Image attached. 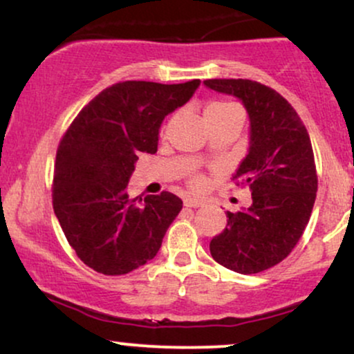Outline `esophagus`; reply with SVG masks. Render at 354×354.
Returning <instances> with one entry per match:
<instances>
[{
    "instance_id": "34e87169",
    "label": "esophagus",
    "mask_w": 354,
    "mask_h": 354,
    "mask_svg": "<svg viewBox=\"0 0 354 354\" xmlns=\"http://www.w3.org/2000/svg\"><path fill=\"white\" fill-rule=\"evenodd\" d=\"M184 205H185V207L198 208V207H203L205 202H203V200H200V198H185Z\"/></svg>"
}]
</instances>
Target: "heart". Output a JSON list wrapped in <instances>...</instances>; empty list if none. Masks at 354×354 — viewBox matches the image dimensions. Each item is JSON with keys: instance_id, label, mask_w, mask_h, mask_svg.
Returning a JSON list of instances; mask_svg holds the SVG:
<instances>
[{"instance_id": "b5f03b06", "label": "heart", "mask_w": 354, "mask_h": 354, "mask_svg": "<svg viewBox=\"0 0 354 354\" xmlns=\"http://www.w3.org/2000/svg\"><path fill=\"white\" fill-rule=\"evenodd\" d=\"M233 113H241V108H239L236 103L223 102V100L212 102L207 108H205V118H207V121L215 120V118L233 115ZM192 185H194L195 189H200V187H202V178H194V180H192Z\"/></svg>"}]
</instances>
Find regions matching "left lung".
Instances as JSON below:
<instances>
[{
    "instance_id": "8db88e82",
    "label": "left lung",
    "mask_w": 354,
    "mask_h": 354,
    "mask_svg": "<svg viewBox=\"0 0 354 354\" xmlns=\"http://www.w3.org/2000/svg\"><path fill=\"white\" fill-rule=\"evenodd\" d=\"M203 84L236 97L250 116V149L233 180L250 187L252 203L226 212L228 223L210 241V252L226 269L257 274L290 254L310 220L318 185L310 136L292 104L259 82Z\"/></svg>"
}]
</instances>
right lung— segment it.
I'll use <instances>...</instances> for the list:
<instances>
[{
    "mask_svg": "<svg viewBox=\"0 0 354 354\" xmlns=\"http://www.w3.org/2000/svg\"><path fill=\"white\" fill-rule=\"evenodd\" d=\"M198 85L120 82L91 100L60 139L54 213L77 256L97 272L121 276L151 261L182 210L170 192L138 200L126 187L139 152H157L164 118Z\"/></svg>",
    "mask_w": 354,
    "mask_h": 354,
    "instance_id": "right-lung-1",
    "label": "right lung"
}]
</instances>
